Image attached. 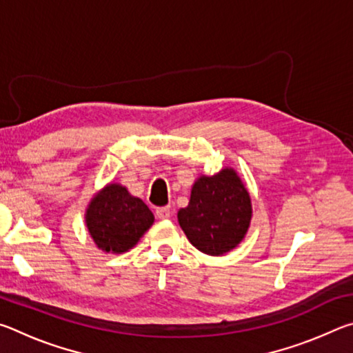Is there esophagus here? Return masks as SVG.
Returning <instances> with one entry per match:
<instances>
[{
	"instance_id": "34e87169",
	"label": "esophagus",
	"mask_w": 353,
	"mask_h": 353,
	"mask_svg": "<svg viewBox=\"0 0 353 353\" xmlns=\"http://www.w3.org/2000/svg\"><path fill=\"white\" fill-rule=\"evenodd\" d=\"M155 214H157L159 219H168L171 216V210L170 207H160L155 210Z\"/></svg>"
}]
</instances>
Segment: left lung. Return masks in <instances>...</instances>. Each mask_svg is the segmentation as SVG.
<instances>
[{
    "instance_id": "left-lung-1",
    "label": "left lung",
    "mask_w": 353,
    "mask_h": 353,
    "mask_svg": "<svg viewBox=\"0 0 353 353\" xmlns=\"http://www.w3.org/2000/svg\"><path fill=\"white\" fill-rule=\"evenodd\" d=\"M252 219V201L238 172L225 166L213 176H199L190 202L177 212L179 225L193 246L219 256L235 249L246 236Z\"/></svg>"
}]
</instances>
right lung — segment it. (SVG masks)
<instances>
[{
    "mask_svg": "<svg viewBox=\"0 0 353 353\" xmlns=\"http://www.w3.org/2000/svg\"><path fill=\"white\" fill-rule=\"evenodd\" d=\"M85 225L97 248L107 254L132 249L154 224V214L121 183H107L85 208Z\"/></svg>",
    "mask_w": 353,
    "mask_h": 353,
    "instance_id": "add662e5",
    "label": "right lung"
}]
</instances>
